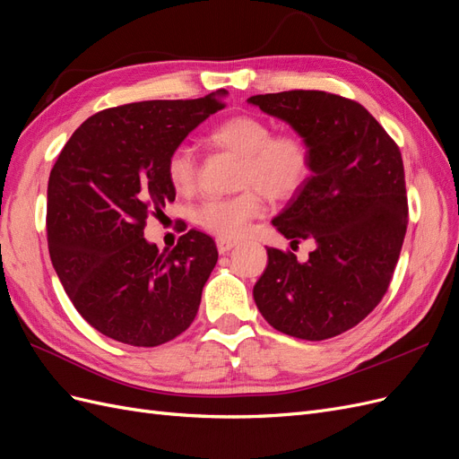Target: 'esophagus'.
Returning a JSON list of instances; mask_svg holds the SVG:
<instances>
[{
    "mask_svg": "<svg viewBox=\"0 0 459 459\" xmlns=\"http://www.w3.org/2000/svg\"><path fill=\"white\" fill-rule=\"evenodd\" d=\"M235 245H238V241H233V239H218L216 241V247H218V253L220 255L230 253Z\"/></svg>",
    "mask_w": 459,
    "mask_h": 459,
    "instance_id": "esophagus-1",
    "label": "esophagus"
}]
</instances>
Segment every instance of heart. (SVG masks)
<instances>
[{
    "label": "heart",
    "mask_w": 459,
    "mask_h": 459,
    "mask_svg": "<svg viewBox=\"0 0 459 459\" xmlns=\"http://www.w3.org/2000/svg\"><path fill=\"white\" fill-rule=\"evenodd\" d=\"M206 140L216 149L241 157L238 187L233 197H212L195 208L201 228L220 239H238L272 201H287L308 182L312 147L295 130L273 134L272 124L255 115H235L218 122ZM199 159L189 145H178L166 160V176L179 193H191L197 184Z\"/></svg>",
    "instance_id": "b5f03b06"
}]
</instances>
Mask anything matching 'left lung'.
Wrapping results in <instances>:
<instances>
[{
  "label": "left lung",
  "instance_id": "1",
  "mask_svg": "<svg viewBox=\"0 0 459 459\" xmlns=\"http://www.w3.org/2000/svg\"><path fill=\"white\" fill-rule=\"evenodd\" d=\"M248 101L289 122L312 147L308 182L273 228L293 245L317 243L307 262L270 247L255 302L285 335L337 337L362 322L391 285L408 228L400 149L368 108L337 93L290 90Z\"/></svg>",
  "mask_w": 459,
  "mask_h": 459
}]
</instances>
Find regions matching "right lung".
<instances>
[{"label": "right lung", "mask_w": 459, "mask_h": 459, "mask_svg": "<svg viewBox=\"0 0 459 459\" xmlns=\"http://www.w3.org/2000/svg\"><path fill=\"white\" fill-rule=\"evenodd\" d=\"M221 95L226 90L100 110L51 169L46 228L53 268L78 314L105 337L149 349L182 335L197 316L218 260L212 238L189 230L162 253L143 230L176 199L166 176L170 152L226 107Z\"/></svg>", "instance_id": "add662e5"}]
</instances>
